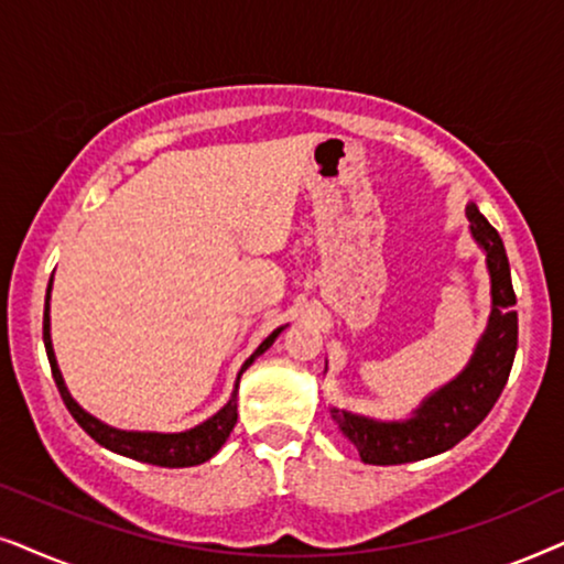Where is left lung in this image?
I'll return each mask as SVG.
<instances>
[{
  "mask_svg": "<svg viewBox=\"0 0 564 564\" xmlns=\"http://www.w3.org/2000/svg\"><path fill=\"white\" fill-rule=\"evenodd\" d=\"M467 219L469 235L485 252L490 273V319L469 364L448 384L427 394L410 417L377 420L329 408L340 433L358 448L366 464H408L448 452L482 423L506 387L518 345V314L513 312L516 294L508 254L498 231L471 200L467 204Z\"/></svg>",
  "mask_w": 564,
  "mask_h": 564,
  "instance_id": "8db88e82",
  "label": "left lung"
}]
</instances>
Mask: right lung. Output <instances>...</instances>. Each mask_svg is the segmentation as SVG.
<instances>
[{
	"instance_id": "add662e5",
	"label": "right lung",
	"mask_w": 564,
	"mask_h": 564,
	"mask_svg": "<svg viewBox=\"0 0 564 564\" xmlns=\"http://www.w3.org/2000/svg\"><path fill=\"white\" fill-rule=\"evenodd\" d=\"M51 283H54V278H51ZM51 283H48V294H46V312H43V343H46L51 371H54V381H56L58 392H62L66 410H69L72 417L82 425V431L89 433V438H95L97 444L108 448V452L129 456V459L144 462V464H154V467H170V469L195 467V464H204L212 459V456L219 452L224 444H227L231 427H235V423H237L239 379H242V373L254 364V358L262 356V352H265L270 345L275 343V337L289 327V325H283V327L273 329V333H270L265 340L258 345V350H254L252 356L242 364V369H239L237 381H235V392H231L229 402L224 404L219 412H214L212 417L204 420L200 425L187 427V431H180V433L123 431V427H112L108 423H102L100 417L89 415V412L82 408L77 400H74V397L69 394V389H66V384H64V377H62V371H58V364H56L54 343H51Z\"/></svg>"
}]
</instances>
